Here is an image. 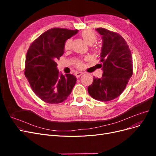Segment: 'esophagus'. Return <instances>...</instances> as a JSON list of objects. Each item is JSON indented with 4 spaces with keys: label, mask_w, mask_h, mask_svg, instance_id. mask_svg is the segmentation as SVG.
Instances as JSON below:
<instances>
[{
    "label": "esophagus",
    "mask_w": 156,
    "mask_h": 156,
    "mask_svg": "<svg viewBox=\"0 0 156 156\" xmlns=\"http://www.w3.org/2000/svg\"><path fill=\"white\" fill-rule=\"evenodd\" d=\"M83 73L82 72H76L75 73V75L76 76V78H79V77H80V76H81L83 75Z\"/></svg>",
    "instance_id": "34e87169"
}]
</instances>
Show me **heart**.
I'll return each mask as SVG.
<instances>
[{"mask_svg": "<svg viewBox=\"0 0 156 156\" xmlns=\"http://www.w3.org/2000/svg\"><path fill=\"white\" fill-rule=\"evenodd\" d=\"M80 35L81 38L83 39V40L88 45H92L94 43H95L96 41L97 40V36L96 34L92 30H83L81 33ZM71 43H72V41L71 39H68L66 41L64 45V49L65 51L69 50L71 47ZM95 51L96 52L97 51L96 48L95 49ZM75 64L76 68H81L83 66L84 63L82 60L78 59L75 61Z\"/></svg>", "mask_w": 156, "mask_h": 156, "instance_id": "b5f03b06", "label": "heart"}]
</instances>
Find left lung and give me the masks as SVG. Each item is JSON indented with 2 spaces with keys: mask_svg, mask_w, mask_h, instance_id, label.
<instances>
[{
  "mask_svg": "<svg viewBox=\"0 0 156 156\" xmlns=\"http://www.w3.org/2000/svg\"><path fill=\"white\" fill-rule=\"evenodd\" d=\"M96 30L103 40L101 64H99L103 74L102 78L94 77L88 92L95 100L108 102L119 97L125 89L133 75L132 57L125 40L118 33L103 28Z\"/></svg>",
  "mask_w": 156,
  "mask_h": 156,
  "instance_id": "left-lung-1",
  "label": "left lung"
}]
</instances>
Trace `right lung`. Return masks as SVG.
<instances>
[{
  "label": "right lung",
  "instance_id": "1",
  "mask_svg": "<svg viewBox=\"0 0 156 156\" xmlns=\"http://www.w3.org/2000/svg\"><path fill=\"white\" fill-rule=\"evenodd\" d=\"M78 30L53 28L40 35L30 45L27 53L24 75L32 90L48 104H59L67 99L76 78L63 75L57 69L56 61L64 54L66 41Z\"/></svg>",
  "mask_w": 156,
  "mask_h": 156
}]
</instances>
